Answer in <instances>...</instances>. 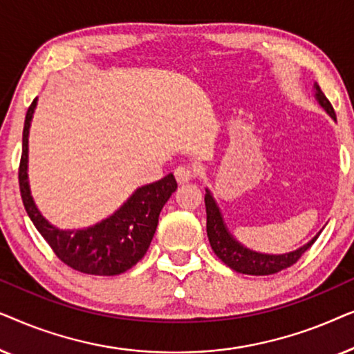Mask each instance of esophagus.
Wrapping results in <instances>:
<instances>
[{
  "label": "esophagus",
  "instance_id": "34e87169",
  "mask_svg": "<svg viewBox=\"0 0 354 354\" xmlns=\"http://www.w3.org/2000/svg\"><path fill=\"white\" fill-rule=\"evenodd\" d=\"M174 174H176L178 183H187L195 177V172H193V169L190 166H178Z\"/></svg>",
  "mask_w": 354,
  "mask_h": 354
}]
</instances>
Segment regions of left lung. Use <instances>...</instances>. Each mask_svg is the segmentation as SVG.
<instances>
[{"mask_svg": "<svg viewBox=\"0 0 354 354\" xmlns=\"http://www.w3.org/2000/svg\"><path fill=\"white\" fill-rule=\"evenodd\" d=\"M314 100L317 104L330 115L333 120H337L335 113H333L332 104L328 103L326 95L322 93L321 86L314 84ZM205 205H206V232L207 239H209V245L214 254L219 258L225 266L234 269L235 272L246 274V275H270L277 274L280 270L290 268L306 251L311 248V245L317 240L321 235L324 227L313 236L308 243H304L299 248L288 251V253L282 254H270V253H261V251H254L245 246L241 241L235 239V235L229 230L225 224L224 216L219 205H217L214 195L209 188H206L205 193Z\"/></svg>", "mask_w": 354, "mask_h": 354, "instance_id": "8db88e82", "label": "left lung"}]
</instances>
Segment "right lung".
Instances as JSON below:
<instances>
[{
	"label": "right lung",
	"mask_w": 354,
	"mask_h": 354,
	"mask_svg": "<svg viewBox=\"0 0 354 354\" xmlns=\"http://www.w3.org/2000/svg\"><path fill=\"white\" fill-rule=\"evenodd\" d=\"M38 98L27 111L22 132L19 185L24 206L33 225L57 258L69 268L91 275H118L133 268L147 254L162 207L177 190L174 174L138 187L106 219L84 229H59L38 209L28 182V135Z\"/></svg>",
	"instance_id": "1"
}]
</instances>
